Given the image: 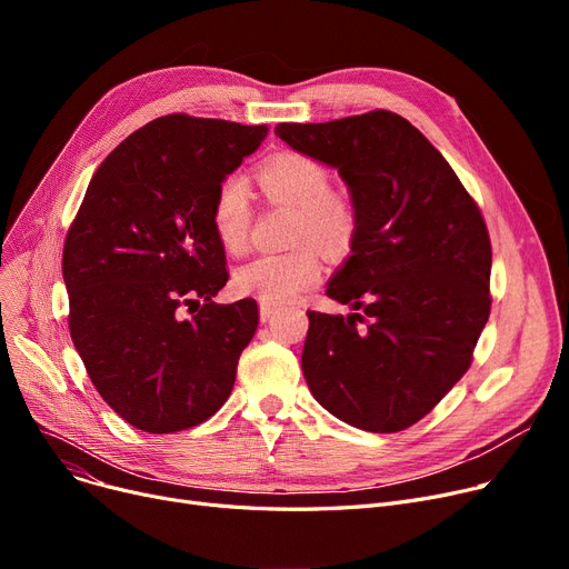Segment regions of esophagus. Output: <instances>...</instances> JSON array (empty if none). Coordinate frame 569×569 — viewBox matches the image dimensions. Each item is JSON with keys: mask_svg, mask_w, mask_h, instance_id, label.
<instances>
[{"mask_svg": "<svg viewBox=\"0 0 569 569\" xmlns=\"http://www.w3.org/2000/svg\"><path fill=\"white\" fill-rule=\"evenodd\" d=\"M274 313H277V309H274V307H267V305H262V307H260V320H262V322H269V320H272V318H274Z\"/></svg>", "mask_w": 569, "mask_h": 569, "instance_id": "obj_1", "label": "esophagus"}]
</instances>
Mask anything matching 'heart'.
Returning <instances> with one entry per match:
<instances>
[{"mask_svg":"<svg viewBox=\"0 0 569 569\" xmlns=\"http://www.w3.org/2000/svg\"><path fill=\"white\" fill-rule=\"evenodd\" d=\"M258 182L272 202L297 207L292 239L300 247L249 260L234 272V288L260 305L286 307L322 274L320 251L311 242L332 253L346 251L357 232V212L346 193L330 189L327 168L302 152H279L264 159L258 168ZM209 217L226 251L239 253L247 247L253 221L247 177L232 172L221 179Z\"/></svg>","mask_w":569,"mask_h":569,"instance_id":"obj_1","label":"heart"}]
</instances>
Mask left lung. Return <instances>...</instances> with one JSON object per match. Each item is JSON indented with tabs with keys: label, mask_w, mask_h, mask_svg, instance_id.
<instances>
[{
	"label": "left lung",
	"mask_w": 569,
	"mask_h": 569,
	"mask_svg": "<svg viewBox=\"0 0 569 569\" xmlns=\"http://www.w3.org/2000/svg\"><path fill=\"white\" fill-rule=\"evenodd\" d=\"M274 133L337 168L357 212L352 256L327 283V297L352 313H309V390L350 427L403 431L461 380L489 320L491 242L480 207L397 112L283 122Z\"/></svg>",
	"instance_id": "8db88e82"
}]
</instances>
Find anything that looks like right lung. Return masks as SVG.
I'll use <instances>...</instances> for the list:
<instances>
[{
    "label": "right lung",
    "mask_w": 569,
    "mask_h": 569,
    "mask_svg": "<svg viewBox=\"0 0 569 569\" xmlns=\"http://www.w3.org/2000/svg\"><path fill=\"white\" fill-rule=\"evenodd\" d=\"M267 127L174 112L119 142L69 228V330L103 401L131 427L174 433L230 397L258 305H217L226 251L212 228L221 179Z\"/></svg>",
    "instance_id": "obj_1"
}]
</instances>
